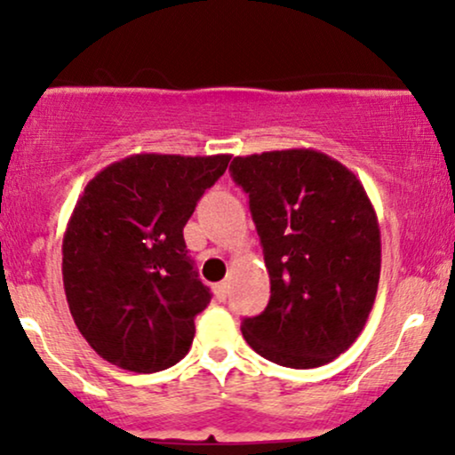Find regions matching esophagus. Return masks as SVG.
Segmentation results:
<instances>
[{"mask_svg": "<svg viewBox=\"0 0 455 455\" xmlns=\"http://www.w3.org/2000/svg\"><path fill=\"white\" fill-rule=\"evenodd\" d=\"M213 293H216V299L218 301L227 299V295H228V284H227V282H218V284L213 286Z\"/></svg>", "mask_w": 455, "mask_h": 455, "instance_id": "esophagus-1", "label": "esophagus"}]
</instances>
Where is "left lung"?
<instances>
[{
	"mask_svg": "<svg viewBox=\"0 0 455 455\" xmlns=\"http://www.w3.org/2000/svg\"><path fill=\"white\" fill-rule=\"evenodd\" d=\"M271 297L243 318L245 342L286 368H318L347 351L368 321L380 278V228L353 171L316 149L237 156Z\"/></svg>",
	"mask_w": 455,
	"mask_h": 455,
	"instance_id": "left-lung-1",
	"label": "left lung"
}]
</instances>
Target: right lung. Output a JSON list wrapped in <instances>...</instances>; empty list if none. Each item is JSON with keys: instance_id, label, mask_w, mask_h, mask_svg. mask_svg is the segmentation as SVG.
I'll list each match as a JSON object with an SVG mask.
<instances>
[{"instance_id": "1", "label": "right lung", "mask_w": 455, "mask_h": 455, "mask_svg": "<svg viewBox=\"0 0 455 455\" xmlns=\"http://www.w3.org/2000/svg\"><path fill=\"white\" fill-rule=\"evenodd\" d=\"M228 154H134L85 186L61 245L70 315L90 347L130 372H160L190 351L212 293L184 227Z\"/></svg>"}]
</instances>
